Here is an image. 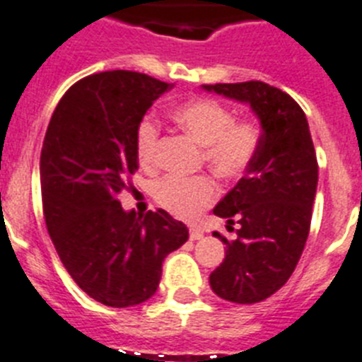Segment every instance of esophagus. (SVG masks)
I'll list each match as a JSON object with an SVG mask.
<instances>
[{
    "label": "esophagus",
    "instance_id": "obj_1",
    "mask_svg": "<svg viewBox=\"0 0 362 362\" xmlns=\"http://www.w3.org/2000/svg\"><path fill=\"white\" fill-rule=\"evenodd\" d=\"M203 238V230H199V228L192 227L190 228V240H202Z\"/></svg>",
    "mask_w": 362,
    "mask_h": 362
}]
</instances>
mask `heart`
I'll return each mask as SVG.
<instances>
[{"instance_id":"obj_1","label":"heart","mask_w":362,"mask_h":362,"mask_svg":"<svg viewBox=\"0 0 362 362\" xmlns=\"http://www.w3.org/2000/svg\"><path fill=\"white\" fill-rule=\"evenodd\" d=\"M172 119L185 134L203 146V159L221 179L242 177L251 166L260 144V132L251 120H234L233 111L214 98H194L172 111ZM159 128L144 119L137 128L135 153L143 166L156 160ZM151 194L160 206L177 218L194 219L218 196L214 181L206 175L177 177L166 175L156 181Z\"/></svg>"}]
</instances>
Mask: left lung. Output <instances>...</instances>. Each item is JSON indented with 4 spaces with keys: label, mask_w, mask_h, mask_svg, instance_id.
Returning a JSON list of instances; mask_svg holds the SVG:
<instances>
[{
    "label": "left lung",
    "mask_w": 362,
    "mask_h": 362,
    "mask_svg": "<svg viewBox=\"0 0 362 362\" xmlns=\"http://www.w3.org/2000/svg\"><path fill=\"white\" fill-rule=\"evenodd\" d=\"M203 89L251 106L260 120V144L245 177L214 206L227 228L240 223L225 243V260L211 273L212 291L223 300L255 304L276 293L295 271L310 234L319 165L310 124L287 93L251 80Z\"/></svg>",
    "instance_id": "1"
}]
</instances>
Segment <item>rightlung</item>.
I'll return each mask as SVG.
<instances>
[{
    "instance_id": "1",
    "label": "right lung",
    "mask_w": 362,
    "mask_h": 362,
    "mask_svg": "<svg viewBox=\"0 0 362 362\" xmlns=\"http://www.w3.org/2000/svg\"><path fill=\"white\" fill-rule=\"evenodd\" d=\"M174 84L104 71L71 86L58 102L40 156L43 216L62 264L82 291L110 308L146 302L163 262L188 240L166 211L135 216L117 196L139 168L137 128Z\"/></svg>"
}]
</instances>
